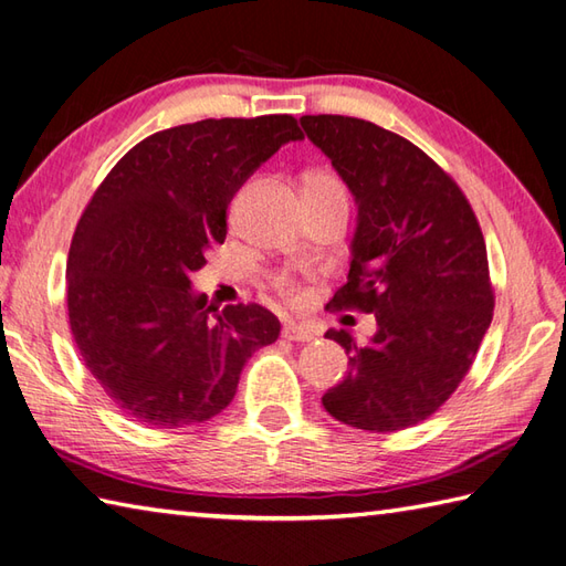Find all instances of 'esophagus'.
Returning <instances> with one entry per match:
<instances>
[{"label":"esophagus","instance_id":"34e87169","mask_svg":"<svg viewBox=\"0 0 566 566\" xmlns=\"http://www.w3.org/2000/svg\"><path fill=\"white\" fill-rule=\"evenodd\" d=\"M282 335L286 340H296V343H308L314 340L318 331L311 328V326H304V323H286V326L282 328Z\"/></svg>","mask_w":566,"mask_h":566}]
</instances>
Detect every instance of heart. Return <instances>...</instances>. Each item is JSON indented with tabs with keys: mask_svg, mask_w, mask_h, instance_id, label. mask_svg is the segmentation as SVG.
<instances>
[{
	"mask_svg": "<svg viewBox=\"0 0 566 566\" xmlns=\"http://www.w3.org/2000/svg\"><path fill=\"white\" fill-rule=\"evenodd\" d=\"M304 191H311V195H340V197H347L343 179L331 170H311L304 177ZM270 286L276 294L286 298V302H292V304L304 302V296H306L304 286L298 284L294 276H290V274H272Z\"/></svg>",
	"mask_w": 566,
	"mask_h": 566,
	"instance_id": "b5f03b06",
	"label": "heart"
}]
</instances>
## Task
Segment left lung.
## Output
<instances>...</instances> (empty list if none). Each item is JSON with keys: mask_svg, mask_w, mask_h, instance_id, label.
Instances as JSON below:
<instances>
[{"mask_svg": "<svg viewBox=\"0 0 566 566\" xmlns=\"http://www.w3.org/2000/svg\"><path fill=\"white\" fill-rule=\"evenodd\" d=\"M355 195L359 221L347 282L331 308L375 314L377 333L323 394L345 426L396 432L430 418L472 367L494 316L486 243L460 185L399 134L355 116H302Z\"/></svg>", "mask_w": 566, "mask_h": 566, "instance_id": "1", "label": "left lung"}]
</instances>
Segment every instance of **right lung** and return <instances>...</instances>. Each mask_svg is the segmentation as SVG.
<instances>
[{
	"instance_id": "1",
	"label": "right lung",
	"mask_w": 566,
	"mask_h": 566,
	"mask_svg": "<svg viewBox=\"0 0 566 566\" xmlns=\"http://www.w3.org/2000/svg\"><path fill=\"white\" fill-rule=\"evenodd\" d=\"M296 118H203L143 138L84 207L67 255V316L84 367L148 428H185L233 401L280 321L260 304L216 311L189 274L228 233V203ZM214 318H210V314Z\"/></svg>"
}]
</instances>
